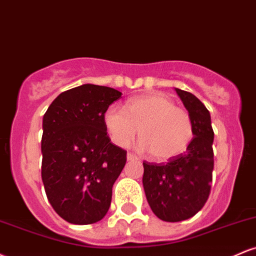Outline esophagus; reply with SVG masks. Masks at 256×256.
<instances>
[{"mask_svg":"<svg viewBox=\"0 0 256 256\" xmlns=\"http://www.w3.org/2000/svg\"><path fill=\"white\" fill-rule=\"evenodd\" d=\"M128 161H136V160H138V158L134 154H132V152H128Z\"/></svg>","mask_w":256,"mask_h":256,"instance_id":"1","label":"esophagus"}]
</instances>
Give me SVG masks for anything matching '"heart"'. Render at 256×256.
<instances>
[{"mask_svg": "<svg viewBox=\"0 0 256 256\" xmlns=\"http://www.w3.org/2000/svg\"><path fill=\"white\" fill-rule=\"evenodd\" d=\"M104 122L116 146H128L140 131V149L152 158L168 161L186 150L194 136L192 118L161 94H148L128 100L125 110L110 106Z\"/></svg>", "mask_w": 256, "mask_h": 256, "instance_id": "b5f03b06", "label": "heart"}]
</instances>
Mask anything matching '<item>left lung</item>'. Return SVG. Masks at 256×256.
<instances>
[{"mask_svg":"<svg viewBox=\"0 0 256 256\" xmlns=\"http://www.w3.org/2000/svg\"><path fill=\"white\" fill-rule=\"evenodd\" d=\"M192 118L194 137L183 154L167 164L143 162V188L152 210L164 222L186 220L202 210L210 192L214 132L210 114L200 100L176 89Z\"/></svg>","mask_w":256,"mask_h":256,"instance_id":"left-lung-1","label":"left lung"}]
</instances>
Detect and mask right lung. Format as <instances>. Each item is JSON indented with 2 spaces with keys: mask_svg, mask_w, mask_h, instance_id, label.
I'll list each match as a JSON object with an SVG mask.
<instances>
[{
  "mask_svg": "<svg viewBox=\"0 0 256 256\" xmlns=\"http://www.w3.org/2000/svg\"><path fill=\"white\" fill-rule=\"evenodd\" d=\"M119 98L113 88L83 84L61 92L43 116L44 189L55 212L71 224L98 222L110 210L126 150L110 142L104 116Z\"/></svg>",
  "mask_w": 256,
  "mask_h": 256,
  "instance_id": "obj_1",
  "label": "right lung"
}]
</instances>
